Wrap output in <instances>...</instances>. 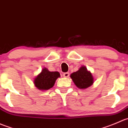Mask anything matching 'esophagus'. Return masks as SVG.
Listing matches in <instances>:
<instances>
[{
  "mask_svg": "<svg viewBox=\"0 0 128 128\" xmlns=\"http://www.w3.org/2000/svg\"><path fill=\"white\" fill-rule=\"evenodd\" d=\"M63 75H64V76L65 77V78H68V77L70 76V73H68V72H66V73H64Z\"/></svg>",
  "mask_w": 128,
  "mask_h": 128,
  "instance_id": "obj_1",
  "label": "esophagus"
}]
</instances>
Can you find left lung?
<instances>
[{"instance_id": "1", "label": "left lung", "mask_w": 128, "mask_h": 128, "mask_svg": "<svg viewBox=\"0 0 128 128\" xmlns=\"http://www.w3.org/2000/svg\"><path fill=\"white\" fill-rule=\"evenodd\" d=\"M70 77L75 85L80 89L88 88L93 83V76L85 66L81 67L79 70L72 73Z\"/></svg>"}]
</instances>
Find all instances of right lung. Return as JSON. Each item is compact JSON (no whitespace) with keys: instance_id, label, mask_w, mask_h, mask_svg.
Here are the masks:
<instances>
[{"instance_id":"1","label":"right lung","mask_w":128,"mask_h":128,"mask_svg":"<svg viewBox=\"0 0 128 128\" xmlns=\"http://www.w3.org/2000/svg\"><path fill=\"white\" fill-rule=\"evenodd\" d=\"M57 72H49L46 68H44L41 73L35 78L34 83L38 89L46 90L54 86L55 81L60 77Z\"/></svg>"}]
</instances>
